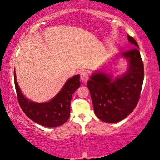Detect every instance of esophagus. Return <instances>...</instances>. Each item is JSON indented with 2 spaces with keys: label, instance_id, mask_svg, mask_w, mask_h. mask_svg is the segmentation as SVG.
Returning <instances> with one entry per match:
<instances>
[{
  "label": "esophagus",
  "instance_id": "1",
  "mask_svg": "<svg viewBox=\"0 0 160 160\" xmlns=\"http://www.w3.org/2000/svg\"><path fill=\"white\" fill-rule=\"evenodd\" d=\"M81 80L82 81V82H86L87 81H88L89 79V74L87 72H85V71H83L81 73Z\"/></svg>",
  "mask_w": 160,
  "mask_h": 160
}]
</instances>
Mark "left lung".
<instances>
[{"instance_id":"left-lung-1","label":"left lung","mask_w":160,"mask_h":160,"mask_svg":"<svg viewBox=\"0 0 160 160\" xmlns=\"http://www.w3.org/2000/svg\"><path fill=\"white\" fill-rule=\"evenodd\" d=\"M133 48L122 53L129 62L123 76L112 81L110 76L99 72L87 82L95 115L102 122L115 123L132 112L141 96L144 68L138 44L128 35Z\"/></svg>"}]
</instances>
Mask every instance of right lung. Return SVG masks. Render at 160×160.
<instances>
[{
    "label": "right lung",
    "mask_w": 160,
    "mask_h": 160,
    "mask_svg": "<svg viewBox=\"0 0 160 160\" xmlns=\"http://www.w3.org/2000/svg\"><path fill=\"white\" fill-rule=\"evenodd\" d=\"M14 76L18 102L28 117L36 123L47 128L60 126L68 121L71 114L72 95L81 84L79 75L74 76L68 80L53 99L43 103H37L26 99L18 86L15 71Z\"/></svg>",
    "instance_id": "right-lung-1"
}]
</instances>
